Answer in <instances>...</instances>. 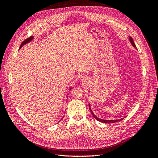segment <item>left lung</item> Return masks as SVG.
<instances>
[{
	"instance_id": "8db88e82",
	"label": "left lung",
	"mask_w": 158,
	"mask_h": 158,
	"mask_svg": "<svg viewBox=\"0 0 158 158\" xmlns=\"http://www.w3.org/2000/svg\"><path fill=\"white\" fill-rule=\"evenodd\" d=\"M130 41L131 43H132V45L134 47H135V48H136V45H135V43H134V41H133V39H132V37H130ZM89 110H90V111H91V113H92V115H93V117H94V118H95L96 120L99 121V122H102V123H115V122H119V121L122 119H118V120H104V119H99V118H98V117H97L94 115V113L92 112V110H91V108H90V105H89Z\"/></svg>"
}]
</instances>
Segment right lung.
I'll return each mask as SVG.
<instances>
[{
  "label": "right lung",
  "mask_w": 158,
  "mask_h": 158,
  "mask_svg": "<svg viewBox=\"0 0 158 158\" xmlns=\"http://www.w3.org/2000/svg\"><path fill=\"white\" fill-rule=\"evenodd\" d=\"M32 36H31V37H29V38H28V39H25L24 41H23L22 43V44H21V45H20V47H19V48H21V47L22 46V45H23L25 44V43H28V42H29V41H31V40L32 39Z\"/></svg>",
  "instance_id": "obj_1"
}]
</instances>
